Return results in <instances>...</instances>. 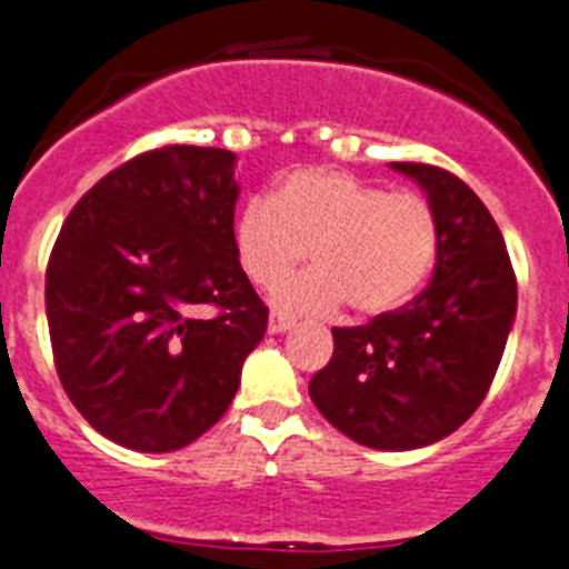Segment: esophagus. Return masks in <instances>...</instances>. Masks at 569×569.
<instances>
[{
  "instance_id": "1",
  "label": "esophagus",
  "mask_w": 569,
  "mask_h": 569,
  "mask_svg": "<svg viewBox=\"0 0 569 569\" xmlns=\"http://www.w3.org/2000/svg\"><path fill=\"white\" fill-rule=\"evenodd\" d=\"M289 329H291V317L272 311V317H269V335H283V331Z\"/></svg>"
}]
</instances>
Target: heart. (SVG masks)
<instances>
[{"mask_svg": "<svg viewBox=\"0 0 569 569\" xmlns=\"http://www.w3.org/2000/svg\"><path fill=\"white\" fill-rule=\"evenodd\" d=\"M234 254L254 286H280L286 311L386 315L417 295L437 258V214L419 192L386 187L342 170L309 167L286 176L272 198H252L234 218Z\"/></svg>", "mask_w": 569, "mask_h": 569, "instance_id": "b5f03b06", "label": "heart"}]
</instances>
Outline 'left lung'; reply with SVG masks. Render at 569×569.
<instances>
[{"instance_id":"1","label":"left lung","mask_w":569,"mask_h":569,"mask_svg":"<svg viewBox=\"0 0 569 569\" xmlns=\"http://www.w3.org/2000/svg\"><path fill=\"white\" fill-rule=\"evenodd\" d=\"M437 214L431 286L366 326L331 329L335 355L311 377L317 411L348 439L413 450L453 433L482 406L516 320V274L493 214L457 176L391 163Z\"/></svg>"}]
</instances>
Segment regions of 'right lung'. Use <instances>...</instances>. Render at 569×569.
Instances as JSON below:
<instances>
[{"label":"right lung","instance_id":"1","mask_svg":"<svg viewBox=\"0 0 569 569\" xmlns=\"http://www.w3.org/2000/svg\"><path fill=\"white\" fill-rule=\"evenodd\" d=\"M234 152L161 147L101 178L44 274L59 380L101 437L141 453L227 413L269 309L234 254ZM214 305L219 315L197 311Z\"/></svg>","mask_w":569,"mask_h":569}]
</instances>
